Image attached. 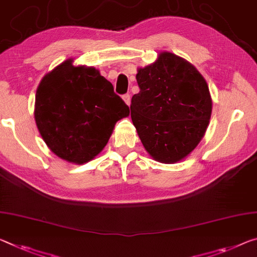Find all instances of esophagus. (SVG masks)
I'll list each match as a JSON object with an SVG mask.
<instances>
[{
    "mask_svg": "<svg viewBox=\"0 0 257 257\" xmlns=\"http://www.w3.org/2000/svg\"><path fill=\"white\" fill-rule=\"evenodd\" d=\"M122 99L124 100V103H125V104H127V105H130V99H132V98H130V95H129V93H124V95L122 96Z\"/></svg>",
    "mask_w": 257,
    "mask_h": 257,
    "instance_id": "obj_1",
    "label": "esophagus"
}]
</instances>
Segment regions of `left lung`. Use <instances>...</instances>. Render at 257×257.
I'll use <instances>...</instances> for the list:
<instances>
[{
	"instance_id": "8db88e82",
	"label": "left lung",
	"mask_w": 257,
	"mask_h": 257,
	"mask_svg": "<svg viewBox=\"0 0 257 257\" xmlns=\"http://www.w3.org/2000/svg\"><path fill=\"white\" fill-rule=\"evenodd\" d=\"M140 92L130 115L145 150L154 160L174 164L195 149L205 135L211 99L205 79L193 65L170 52L140 68Z\"/></svg>"
}]
</instances>
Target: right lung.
Here are the masks:
<instances>
[{
	"mask_svg": "<svg viewBox=\"0 0 257 257\" xmlns=\"http://www.w3.org/2000/svg\"><path fill=\"white\" fill-rule=\"evenodd\" d=\"M67 59L43 77L36 90L35 121L43 141L74 164L92 160L105 148L114 124L129 107L93 67Z\"/></svg>",
	"mask_w": 257,
	"mask_h": 257,
	"instance_id": "add662e5",
	"label": "right lung"
}]
</instances>
